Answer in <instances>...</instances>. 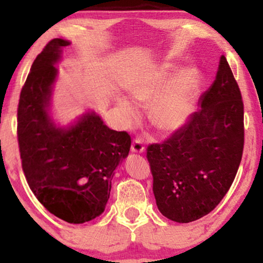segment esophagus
Listing matches in <instances>:
<instances>
[{
	"instance_id": "esophagus-1",
	"label": "esophagus",
	"mask_w": 263,
	"mask_h": 263,
	"mask_svg": "<svg viewBox=\"0 0 263 263\" xmlns=\"http://www.w3.org/2000/svg\"><path fill=\"white\" fill-rule=\"evenodd\" d=\"M131 152L132 153H143L144 152V146H143V143H142L141 140H135L134 142H132Z\"/></svg>"
}]
</instances>
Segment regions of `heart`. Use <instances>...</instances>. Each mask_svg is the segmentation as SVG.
I'll return each instance as SVG.
<instances>
[{
	"label": "heart",
	"instance_id": "heart-1",
	"mask_svg": "<svg viewBox=\"0 0 263 263\" xmlns=\"http://www.w3.org/2000/svg\"><path fill=\"white\" fill-rule=\"evenodd\" d=\"M171 75V68L161 66L128 87L129 98L135 104L151 102V121L163 134H173L186 122L192 114L197 83V74L190 68L182 69L172 79ZM132 102L123 96L116 99L117 106L129 123L138 119L137 106Z\"/></svg>",
	"mask_w": 263,
	"mask_h": 263
}]
</instances>
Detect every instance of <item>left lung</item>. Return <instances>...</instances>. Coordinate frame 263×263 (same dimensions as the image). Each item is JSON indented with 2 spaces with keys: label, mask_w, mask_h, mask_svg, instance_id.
<instances>
[{
  "label": "left lung",
  "mask_w": 263,
  "mask_h": 263,
  "mask_svg": "<svg viewBox=\"0 0 263 263\" xmlns=\"http://www.w3.org/2000/svg\"><path fill=\"white\" fill-rule=\"evenodd\" d=\"M243 149V102L228 60L184 126L147 148L158 210L192 222L216 208L230 189Z\"/></svg>",
  "instance_id": "8db88e82"
}]
</instances>
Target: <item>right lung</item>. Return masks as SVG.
Listing matches in <instances>:
<instances>
[{
  "label": "right lung",
  "instance_id": "add662e5",
  "mask_svg": "<svg viewBox=\"0 0 263 263\" xmlns=\"http://www.w3.org/2000/svg\"><path fill=\"white\" fill-rule=\"evenodd\" d=\"M68 45L54 38L33 62L20 96L17 134L23 172L39 203L69 224H84L104 213L131 137L108 128L93 110L66 126L54 119L55 65Z\"/></svg>",
  "mask_w": 263,
  "mask_h": 263
}]
</instances>
